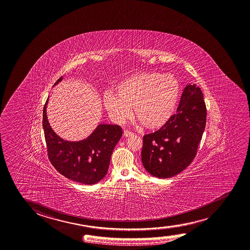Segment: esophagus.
<instances>
[{
  "label": "esophagus",
  "instance_id": "34e87169",
  "mask_svg": "<svg viewBox=\"0 0 250 250\" xmlns=\"http://www.w3.org/2000/svg\"><path fill=\"white\" fill-rule=\"evenodd\" d=\"M132 135V132L130 131H127V130H125V131H124V136L125 137H130V136Z\"/></svg>",
  "mask_w": 250,
  "mask_h": 250
}]
</instances>
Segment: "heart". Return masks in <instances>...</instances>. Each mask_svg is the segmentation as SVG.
Here are the masks:
<instances>
[{"instance_id": "heart-1", "label": "heart", "mask_w": 250, "mask_h": 250, "mask_svg": "<svg viewBox=\"0 0 250 250\" xmlns=\"http://www.w3.org/2000/svg\"><path fill=\"white\" fill-rule=\"evenodd\" d=\"M180 80L173 74L144 71L124 79L116 86L117 95L106 92L104 104L111 120L122 124L134 108L143 126L157 130L169 122L180 99Z\"/></svg>"}]
</instances>
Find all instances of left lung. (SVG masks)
Masks as SVG:
<instances>
[{
  "instance_id": "8db88e82",
  "label": "left lung",
  "mask_w": 250,
  "mask_h": 250,
  "mask_svg": "<svg viewBox=\"0 0 250 250\" xmlns=\"http://www.w3.org/2000/svg\"><path fill=\"white\" fill-rule=\"evenodd\" d=\"M207 108L196 83L185 87L175 114L154 133L144 136L141 160L152 176L167 179L191 164L204 132Z\"/></svg>"
}]
</instances>
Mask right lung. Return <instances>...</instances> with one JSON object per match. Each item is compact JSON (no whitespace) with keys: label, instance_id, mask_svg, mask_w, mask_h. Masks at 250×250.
Returning a JSON list of instances; mask_svg holds the SVG:
<instances>
[{"label":"right lung","instance_id":"add662e5","mask_svg":"<svg viewBox=\"0 0 250 250\" xmlns=\"http://www.w3.org/2000/svg\"><path fill=\"white\" fill-rule=\"evenodd\" d=\"M62 81L59 78L54 86ZM46 101L42 113V128L48 154L54 167L67 179L78 183L94 185L102 180L108 172L111 153L122 136L121 127L99 124L85 139L70 141L54 131L47 117Z\"/></svg>","mask_w":250,"mask_h":250}]
</instances>
